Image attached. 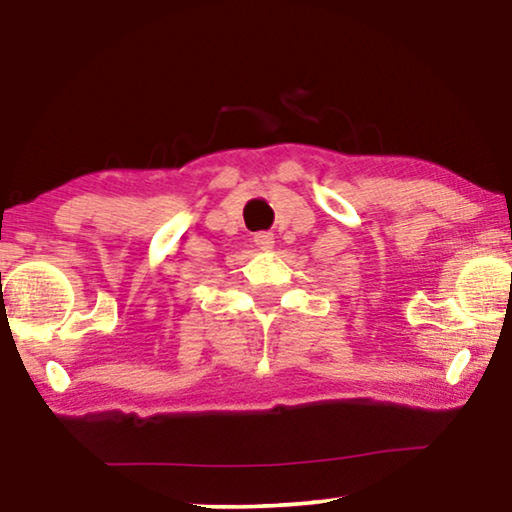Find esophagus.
Masks as SVG:
<instances>
[{
    "label": "esophagus",
    "instance_id": "1",
    "mask_svg": "<svg viewBox=\"0 0 512 512\" xmlns=\"http://www.w3.org/2000/svg\"><path fill=\"white\" fill-rule=\"evenodd\" d=\"M254 242L258 249H272L275 247V235H272L270 230H258V233L254 235Z\"/></svg>",
    "mask_w": 512,
    "mask_h": 512
}]
</instances>
